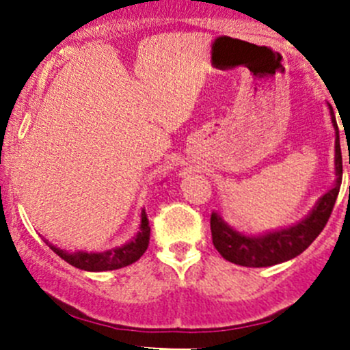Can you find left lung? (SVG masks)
I'll list each match as a JSON object with an SVG mask.
<instances>
[{"label":"left lung","mask_w":350,"mask_h":350,"mask_svg":"<svg viewBox=\"0 0 350 350\" xmlns=\"http://www.w3.org/2000/svg\"><path fill=\"white\" fill-rule=\"evenodd\" d=\"M332 123H334L335 135H337V138H335L337 185L318 200L310 215L301 220L299 224L287 227V229L263 234V236H244V234H239L232 227L227 226L217 213H212V217H210L212 241L217 251L222 254V258L241 267H254V269L270 267L297 256L317 239L318 234L323 230L328 219H330L342 183V152L335 116H332Z\"/></svg>","instance_id":"left-lung-1"}]
</instances>
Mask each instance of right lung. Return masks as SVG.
<instances>
[{"label": "right lung", "mask_w": 350, "mask_h": 350, "mask_svg": "<svg viewBox=\"0 0 350 350\" xmlns=\"http://www.w3.org/2000/svg\"><path fill=\"white\" fill-rule=\"evenodd\" d=\"M148 241H150V226H148V219L145 210H142V220L140 229H138L137 236L131 241L124 243L123 246L111 247V250L103 251V253H87V251H64L59 247L49 244L51 250L68 261L70 265L77 267L80 270H87V272H106V270H118L123 267L131 265L137 260H140L142 254L147 251ZM47 243V241H46Z\"/></svg>", "instance_id": "right-lung-1"}]
</instances>
